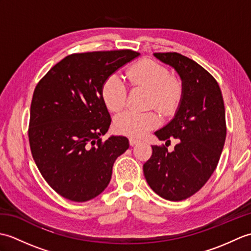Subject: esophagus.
Returning <instances> with one entry per match:
<instances>
[{"label":"esophagus","mask_w":251,"mask_h":251,"mask_svg":"<svg viewBox=\"0 0 251 251\" xmlns=\"http://www.w3.org/2000/svg\"><path fill=\"white\" fill-rule=\"evenodd\" d=\"M139 142H140V140L136 139V138H129V145H130L131 147H134V146L138 145V143H139Z\"/></svg>","instance_id":"obj_1"}]
</instances>
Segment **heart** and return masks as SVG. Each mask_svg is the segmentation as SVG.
<instances>
[{"instance_id": "b5f03b06", "label": "heart", "mask_w": 251, "mask_h": 251, "mask_svg": "<svg viewBox=\"0 0 251 251\" xmlns=\"http://www.w3.org/2000/svg\"><path fill=\"white\" fill-rule=\"evenodd\" d=\"M132 86L150 90L149 106H155L164 114H170L180 102L182 87L177 78L170 76L168 69L153 59L139 60L127 70ZM101 98L106 109L117 112L124 108L127 99V87L116 74L108 76L101 86ZM159 119L155 112L125 111L116 116L114 129L119 134L129 137H141L157 126Z\"/></svg>"}]
</instances>
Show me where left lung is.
<instances>
[{
	"label": "left lung",
	"mask_w": 251,
	"mask_h": 251,
	"mask_svg": "<svg viewBox=\"0 0 251 251\" xmlns=\"http://www.w3.org/2000/svg\"><path fill=\"white\" fill-rule=\"evenodd\" d=\"M173 67L182 81V95L174 119L154 134L170 143L174 151L152 146V156L143 165L148 184L168 201H182L200 191L210 178L226 142V110L215 77L199 63L178 52H155Z\"/></svg>",
	"instance_id": "8db88e82"
}]
</instances>
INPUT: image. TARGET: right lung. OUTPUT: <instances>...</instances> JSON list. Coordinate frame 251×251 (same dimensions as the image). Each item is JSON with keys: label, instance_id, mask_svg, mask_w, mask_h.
<instances>
[{"label": "right lung", "instance_id": "1", "mask_svg": "<svg viewBox=\"0 0 251 251\" xmlns=\"http://www.w3.org/2000/svg\"><path fill=\"white\" fill-rule=\"evenodd\" d=\"M140 54L90 51L63 58L37 83L29 124L31 153L46 182L73 201H87L108 186L126 137L100 136L111 117L101 98L105 78Z\"/></svg>", "mask_w": 251, "mask_h": 251}]
</instances>
